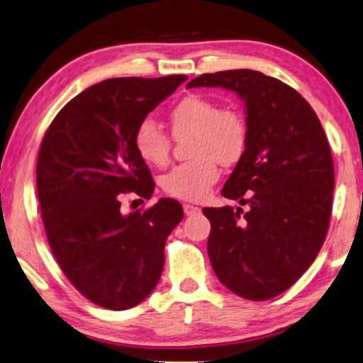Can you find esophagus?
Segmentation results:
<instances>
[{
    "instance_id": "esophagus-1",
    "label": "esophagus",
    "mask_w": 363,
    "mask_h": 363,
    "mask_svg": "<svg viewBox=\"0 0 363 363\" xmlns=\"http://www.w3.org/2000/svg\"><path fill=\"white\" fill-rule=\"evenodd\" d=\"M182 208H184V213H186L187 216H192V215H197V213H200L199 206L191 205V203H184Z\"/></svg>"
}]
</instances>
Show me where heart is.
I'll return each mask as SVG.
<instances>
[{
    "mask_svg": "<svg viewBox=\"0 0 363 363\" xmlns=\"http://www.w3.org/2000/svg\"><path fill=\"white\" fill-rule=\"evenodd\" d=\"M171 134L191 135L189 155L192 160L172 168L163 177V189L171 197L200 202L216 181L220 166H231L244 157L249 128L244 114L234 106H221L206 96L187 95L169 109ZM134 147L150 166H164L169 161L171 139L150 119L142 121L134 132Z\"/></svg>",
    "mask_w": 363,
    "mask_h": 363,
    "instance_id": "obj_1",
    "label": "heart"
}]
</instances>
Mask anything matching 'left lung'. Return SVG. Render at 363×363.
Masks as SVG:
<instances>
[{"label": "left lung", "instance_id": "obj_1", "mask_svg": "<svg viewBox=\"0 0 363 363\" xmlns=\"http://www.w3.org/2000/svg\"><path fill=\"white\" fill-rule=\"evenodd\" d=\"M186 87H223L245 103L249 142L221 191L240 205L203 215L218 279L240 297L268 301L307 272L325 242L335 191L326 134L298 91L263 72L202 74Z\"/></svg>", "mask_w": 363, "mask_h": 363}]
</instances>
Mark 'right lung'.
<instances>
[{
	"mask_svg": "<svg viewBox=\"0 0 363 363\" xmlns=\"http://www.w3.org/2000/svg\"><path fill=\"white\" fill-rule=\"evenodd\" d=\"M187 76L106 79L56 114L40 145L37 192L48 244L72 286L109 310L140 303L157 287L164 244L184 211L160 199L121 213V194L150 199V169L134 132Z\"/></svg>",
	"mask_w": 363,
	"mask_h": 363,
	"instance_id": "right-lung-1",
	"label": "right lung"
}]
</instances>
